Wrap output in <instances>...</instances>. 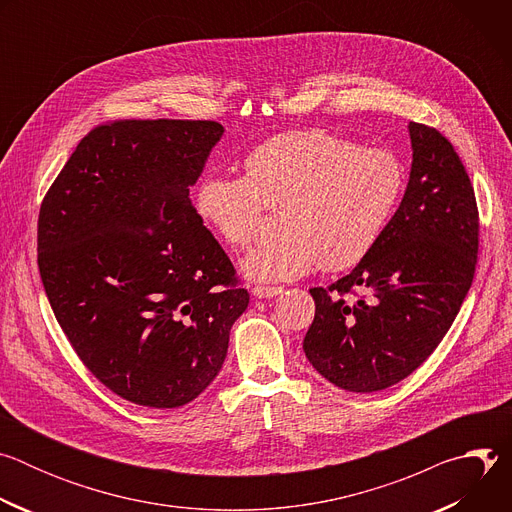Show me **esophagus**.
<instances>
[{"label":"esophagus","mask_w":512,"mask_h":512,"mask_svg":"<svg viewBox=\"0 0 512 512\" xmlns=\"http://www.w3.org/2000/svg\"><path fill=\"white\" fill-rule=\"evenodd\" d=\"M283 291V287H279V285H253L251 287V294L255 296V298H273V296H279Z\"/></svg>","instance_id":"obj_1"}]
</instances>
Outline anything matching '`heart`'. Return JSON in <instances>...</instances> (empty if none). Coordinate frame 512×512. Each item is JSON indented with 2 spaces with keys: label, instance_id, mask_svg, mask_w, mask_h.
<instances>
[{
  "label": "heart",
  "instance_id": "obj_1",
  "mask_svg": "<svg viewBox=\"0 0 512 512\" xmlns=\"http://www.w3.org/2000/svg\"><path fill=\"white\" fill-rule=\"evenodd\" d=\"M245 176L208 174L194 206L231 249L247 247L267 208L281 235L243 263L259 281L296 279L314 267L344 271L371 253L405 188L403 162L385 148H358L326 129L277 133L243 160Z\"/></svg>",
  "mask_w": 512,
  "mask_h": 512
}]
</instances>
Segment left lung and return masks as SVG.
<instances>
[{
    "label": "left lung",
    "mask_w": 512,
    "mask_h": 512,
    "mask_svg": "<svg viewBox=\"0 0 512 512\" xmlns=\"http://www.w3.org/2000/svg\"><path fill=\"white\" fill-rule=\"evenodd\" d=\"M405 196L371 253L328 287H312L304 338L312 367L340 389H387L442 342L474 279L480 218L470 176L435 127L409 123Z\"/></svg>",
    "instance_id": "obj_1"
}]
</instances>
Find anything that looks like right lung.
Wrapping results in <instances>:
<instances>
[{
  "mask_svg": "<svg viewBox=\"0 0 512 512\" xmlns=\"http://www.w3.org/2000/svg\"><path fill=\"white\" fill-rule=\"evenodd\" d=\"M208 119H115L72 152L38 214V269L85 367L172 409L221 371L249 291L188 198L223 135Z\"/></svg>",
  "mask_w": 512,
  "mask_h": 512,
  "instance_id": "obj_1",
  "label": "right lung"
}]
</instances>
